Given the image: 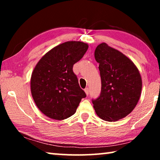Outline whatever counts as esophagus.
Listing matches in <instances>:
<instances>
[{
    "label": "esophagus",
    "mask_w": 160,
    "mask_h": 160,
    "mask_svg": "<svg viewBox=\"0 0 160 160\" xmlns=\"http://www.w3.org/2000/svg\"><path fill=\"white\" fill-rule=\"evenodd\" d=\"M84 90H85V92L86 94V95H88V94H89V88H87Z\"/></svg>",
    "instance_id": "esophagus-1"
}]
</instances>
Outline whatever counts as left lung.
<instances>
[{
  "label": "left lung",
  "mask_w": 160,
  "mask_h": 160,
  "mask_svg": "<svg viewBox=\"0 0 160 160\" xmlns=\"http://www.w3.org/2000/svg\"><path fill=\"white\" fill-rule=\"evenodd\" d=\"M94 58L99 63L101 94L92 100L97 115L112 122L131 113L136 106L142 90V78L136 66L121 51L106 43L97 46Z\"/></svg>",
  "instance_id": "left-lung-1"
}]
</instances>
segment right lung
Returning <instances> with one entry per match:
<instances>
[{
    "instance_id": "right-lung-1",
    "label": "right lung",
    "mask_w": 160,
    "mask_h": 160,
    "mask_svg": "<svg viewBox=\"0 0 160 160\" xmlns=\"http://www.w3.org/2000/svg\"><path fill=\"white\" fill-rule=\"evenodd\" d=\"M88 48V44L82 42H64L48 51L34 67L30 80L32 96L47 117L55 120L70 117L86 97L72 66Z\"/></svg>"
}]
</instances>
